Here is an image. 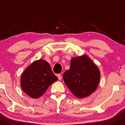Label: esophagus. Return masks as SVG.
Segmentation results:
<instances>
[{
    "mask_svg": "<svg viewBox=\"0 0 125 125\" xmlns=\"http://www.w3.org/2000/svg\"><path fill=\"white\" fill-rule=\"evenodd\" d=\"M58 79L59 80V81H61L62 79V75L61 74H58Z\"/></svg>",
    "mask_w": 125,
    "mask_h": 125,
    "instance_id": "34e87169",
    "label": "esophagus"
}]
</instances>
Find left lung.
Returning <instances> with one entry per match:
<instances>
[{
  "label": "left lung",
  "instance_id": "1",
  "mask_svg": "<svg viewBox=\"0 0 125 125\" xmlns=\"http://www.w3.org/2000/svg\"><path fill=\"white\" fill-rule=\"evenodd\" d=\"M64 82L74 96L87 97L96 90L100 79V72L87 56L73 58L71 67L63 75Z\"/></svg>",
  "mask_w": 125,
  "mask_h": 125
}]
</instances>
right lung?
Wrapping results in <instances>:
<instances>
[{
    "instance_id": "1",
    "label": "right lung",
    "mask_w": 125,
    "mask_h": 125,
    "mask_svg": "<svg viewBox=\"0 0 125 125\" xmlns=\"http://www.w3.org/2000/svg\"><path fill=\"white\" fill-rule=\"evenodd\" d=\"M57 80L58 77L53 74L49 64L41 59L27 67L21 74V83L26 94L32 98L37 99Z\"/></svg>"
}]
</instances>
